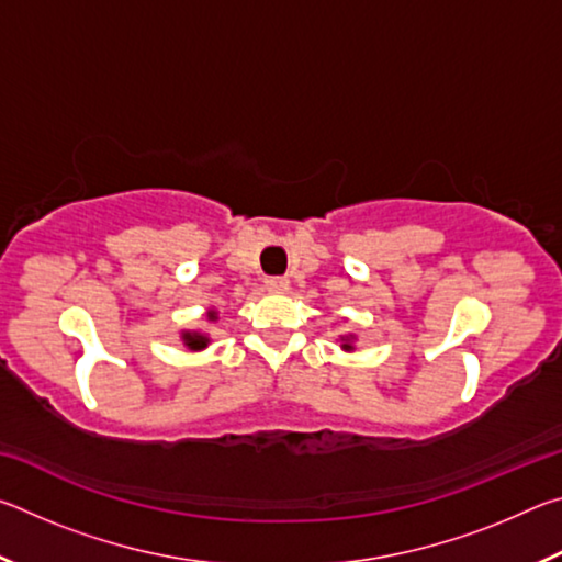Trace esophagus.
I'll return each instance as SVG.
<instances>
[{
  "mask_svg": "<svg viewBox=\"0 0 562 562\" xmlns=\"http://www.w3.org/2000/svg\"><path fill=\"white\" fill-rule=\"evenodd\" d=\"M288 280H284V278H268V280H265V290H270V292H284V290H288Z\"/></svg>",
  "mask_w": 562,
  "mask_h": 562,
  "instance_id": "obj_1",
  "label": "esophagus"
}]
</instances>
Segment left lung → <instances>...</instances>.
I'll return each mask as SVG.
<instances>
[{
	"mask_svg": "<svg viewBox=\"0 0 562 562\" xmlns=\"http://www.w3.org/2000/svg\"><path fill=\"white\" fill-rule=\"evenodd\" d=\"M341 347H345V349H351V345H341Z\"/></svg>",
	"mask_w": 562,
	"mask_h": 562,
	"instance_id": "obj_1",
	"label": "left lung"
}]
</instances>
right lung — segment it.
<instances>
[{"instance_id": "right-lung-1", "label": "right lung", "mask_w": 562, "mask_h": 562, "mask_svg": "<svg viewBox=\"0 0 562 562\" xmlns=\"http://www.w3.org/2000/svg\"><path fill=\"white\" fill-rule=\"evenodd\" d=\"M207 319H217L215 312H207ZM183 341H186L188 349H203V347H207V337L198 335V331H186Z\"/></svg>"}]
</instances>
